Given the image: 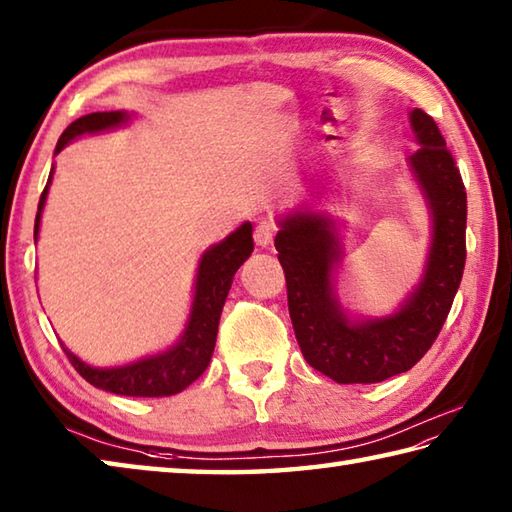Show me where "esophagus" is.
<instances>
[{
    "label": "esophagus",
    "mask_w": 512,
    "mask_h": 512,
    "mask_svg": "<svg viewBox=\"0 0 512 512\" xmlns=\"http://www.w3.org/2000/svg\"><path fill=\"white\" fill-rule=\"evenodd\" d=\"M275 232H277V226H275L273 219H259L257 226H255V232H253L257 246H268V244H271L273 237H275Z\"/></svg>",
    "instance_id": "esophagus-1"
}]
</instances>
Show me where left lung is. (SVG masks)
<instances>
[{"label": "left lung", "mask_w": 512, "mask_h": 512, "mask_svg": "<svg viewBox=\"0 0 512 512\" xmlns=\"http://www.w3.org/2000/svg\"><path fill=\"white\" fill-rule=\"evenodd\" d=\"M412 127L421 147L410 165L430 201L434 239L423 282L394 315L351 322L342 313L331 288L338 241L329 219L300 212L275 237L297 345L313 369L342 385L383 383L412 369L439 336L466 266L468 197L457 161L430 114L414 109Z\"/></svg>", "instance_id": "obj_1"}]
</instances>
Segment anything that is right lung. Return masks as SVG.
I'll return each mask as SVG.
<instances>
[{
    "label": "right lung",
    "mask_w": 512,
    "mask_h": 512,
    "mask_svg": "<svg viewBox=\"0 0 512 512\" xmlns=\"http://www.w3.org/2000/svg\"><path fill=\"white\" fill-rule=\"evenodd\" d=\"M125 111H96V114H87L64 129L58 145H55V154H58L64 145L80 134H94L100 129L116 127L125 123ZM49 181L40 197V206H37L35 215V237L40 230V215L46 201V192H49ZM253 226L244 224L237 228L228 239L221 244L206 250L201 257L199 273H197V291H194L192 313L185 327L183 338L179 345L167 349L159 356L138 360L134 365L116 367V369H94L73 356L71 351L64 349L67 358L78 374L94 387L105 389L111 394L120 396H136V398H156V396H172L183 392L185 387L192 385L206 367L210 365L212 351H215L217 342V329L219 318L224 311L226 297L232 286V277H235L237 268L246 262L253 253Z\"/></svg>",
    "instance_id": "1"
}]
</instances>
